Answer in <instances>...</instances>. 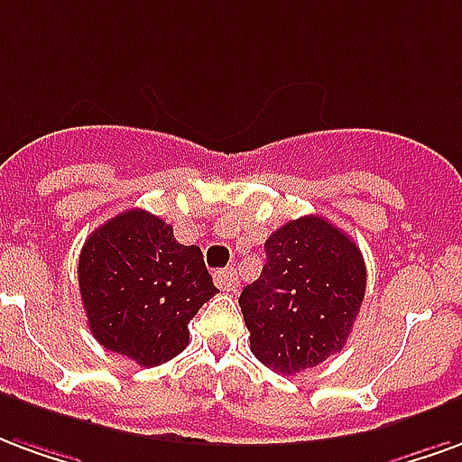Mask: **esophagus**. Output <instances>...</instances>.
Returning <instances> with one entry per match:
<instances>
[{"mask_svg":"<svg viewBox=\"0 0 462 462\" xmlns=\"http://www.w3.org/2000/svg\"><path fill=\"white\" fill-rule=\"evenodd\" d=\"M214 281H217L218 291L224 292H234L238 288V278H236V271L231 268H224V271L214 273Z\"/></svg>","mask_w":462,"mask_h":462,"instance_id":"1","label":"esophagus"}]
</instances>
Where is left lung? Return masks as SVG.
<instances>
[{
    "mask_svg": "<svg viewBox=\"0 0 462 462\" xmlns=\"http://www.w3.org/2000/svg\"><path fill=\"white\" fill-rule=\"evenodd\" d=\"M366 291L359 245L322 217H302L265 241L261 278L238 305L251 352L275 374H300L345 346Z\"/></svg>",
    "mask_w": 462,
    "mask_h": 462,
    "instance_id": "8db88e82",
    "label": "left lung"
}]
</instances>
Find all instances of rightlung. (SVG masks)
I'll return each mask as SVG.
<instances>
[{
  "label": "right lung",
  "instance_id": "obj_1",
  "mask_svg": "<svg viewBox=\"0 0 462 462\" xmlns=\"http://www.w3.org/2000/svg\"><path fill=\"white\" fill-rule=\"evenodd\" d=\"M79 285L100 345L157 366L189 345V319L217 295L201 248L181 245L170 224L130 208L96 228L80 251Z\"/></svg>",
  "mask_w": 462,
  "mask_h": 462
}]
</instances>
